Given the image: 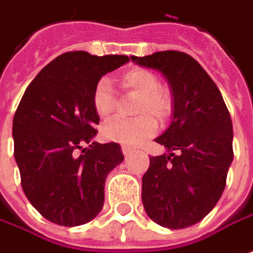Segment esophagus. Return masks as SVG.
Returning a JSON list of instances; mask_svg holds the SVG:
<instances>
[{
	"label": "esophagus",
	"mask_w": 253,
	"mask_h": 253,
	"mask_svg": "<svg viewBox=\"0 0 253 253\" xmlns=\"http://www.w3.org/2000/svg\"><path fill=\"white\" fill-rule=\"evenodd\" d=\"M122 152H123V155L127 157V156H130V155H131L132 149L130 148V146H122Z\"/></svg>",
	"instance_id": "obj_1"
}]
</instances>
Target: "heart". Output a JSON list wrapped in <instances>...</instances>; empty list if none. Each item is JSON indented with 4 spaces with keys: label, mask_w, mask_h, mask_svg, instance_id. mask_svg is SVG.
<instances>
[{
    "label": "heart",
    "mask_w": 253,
    "mask_h": 253,
    "mask_svg": "<svg viewBox=\"0 0 253 253\" xmlns=\"http://www.w3.org/2000/svg\"><path fill=\"white\" fill-rule=\"evenodd\" d=\"M122 84L126 89L139 94L135 119L115 118L108 121L101 128L102 135L109 141L137 146L156 132L159 121H166L172 112V96L169 90L159 86V79L149 70L130 68L123 72ZM93 105L98 116L108 118L115 108V91L111 79L102 77L93 90Z\"/></svg>",
    "instance_id": "heart-1"
}]
</instances>
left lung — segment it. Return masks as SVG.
I'll return each mask as SVG.
<instances>
[{
  "label": "left lung",
  "instance_id": "left-lung-1",
  "mask_svg": "<svg viewBox=\"0 0 253 253\" xmlns=\"http://www.w3.org/2000/svg\"><path fill=\"white\" fill-rule=\"evenodd\" d=\"M156 70L172 94V121L155 141L169 153L149 157L142 176L148 216L167 229H185L211 212L233 162V125L218 86L186 53L166 50L131 56Z\"/></svg>",
  "mask_w": 253,
  "mask_h": 253
}]
</instances>
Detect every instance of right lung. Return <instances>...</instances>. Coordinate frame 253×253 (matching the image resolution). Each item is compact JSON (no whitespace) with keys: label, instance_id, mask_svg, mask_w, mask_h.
<instances>
[{"label":"right lung","instance_id":"1","mask_svg":"<svg viewBox=\"0 0 253 253\" xmlns=\"http://www.w3.org/2000/svg\"><path fill=\"white\" fill-rule=\"evenodd\" d=\"M128 60L84 50L60 54L28 84L16 109L12 135L23 192L56 225L74 227L96 218L107 175L125 159L119 144L93 141L100 122L93 90Z\"/></svg>","mask_w":253,"mask_h":253}]
</instances>
